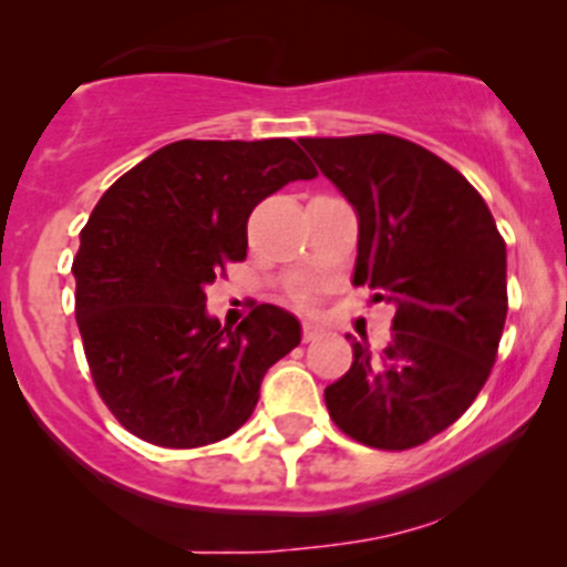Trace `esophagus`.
I'll list each match as a JSON object with an SVG mask.
<instances>
[{"instance_id": "obj_1", "label": "esophagus", "mask_w": 567, "mask_h": 567, "mask_svg": "<svg viewBox=\"0 0 567 567\" xmlns=\"http://www.w3.org/2000/svg\"><path fill=\"white\" fill-rule=\"evenodd\" d=\"M322 333V328L320 324H315V322H303V341H315L317 336Z\"/></svg>"}]
</instances>
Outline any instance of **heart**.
<instances>
[{"label":"heart","instance_id":"1","mask_svg":"<svg viewBox=\"0 0 567 567\" xmlns=\"http://www.w3.org/2000/svg\"><path fill=\"white\" fill-rule=\"evenodd\" d=\"M311 301V296H309V292H298V303H309Z\"/></svg>","mask_w":567,"mask_h":567}]
</instances>
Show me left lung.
Instances as JSON below:
<instances>
[{"label":"left lung","instance_id":"obj_1","mask_svg":"<svg viewBox=\"0 0 567 567\" xmlns=\"http://www.w3.org/2000/svg\"><path fill=\"white\" fill-rule=\"evenodd\" d=\"M301 143L357 213L351 282L394 306L392 341H351L354 362L324 405L351 440L408 451L461 419L491 375L509 309L506 245L477 188L419 143Z\"/></svg>","mask_w":567,"mask_h":567}]
</instances>
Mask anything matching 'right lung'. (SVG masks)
<instances>
[{"label": "right lung", "mask_w": 567, "mask_h": 567, "mask_svg": "<svg viewBox=\"0 0 567 567\" xmlns=\"http://www.w3.org/2000/svg\"><path fill=\"white\" fill-rule=\"evenodd\" d=\"M315 175L290 138L175 141L97 199L71 266L76 324L97 394L135 437L202 447L250 419L301 322L261 303L220 328L205 288L247 256L252 207Z\"/></svg>", "instance_id": "add662e5"}]
</instances>
